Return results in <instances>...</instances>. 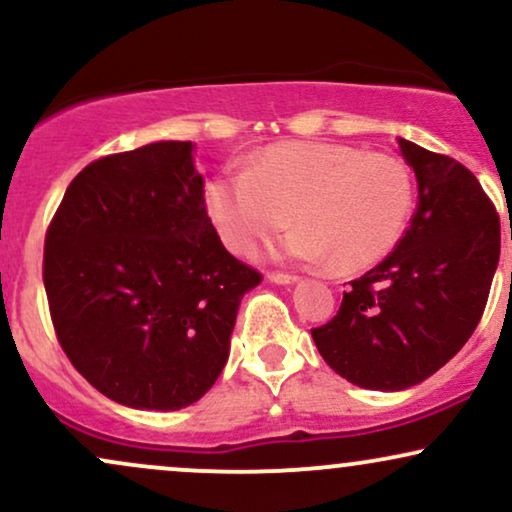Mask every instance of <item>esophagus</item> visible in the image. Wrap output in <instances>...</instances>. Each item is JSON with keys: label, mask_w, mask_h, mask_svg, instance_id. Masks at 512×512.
<instances>
[{"label": "esophagus", "mask_w": 512, "mask_h": 512, "mask_svg": "<svg viewBox=\"0 0 512 512\" xmlns=\"http://www.w3.org/2000/svg\"><path fill=\"white\" fill-rule=\"evenodd\" d=\"M269 281H274V284H296L298 276L286 272H269Z\"/></svg>", "instance_id": "1"}]
</instances>
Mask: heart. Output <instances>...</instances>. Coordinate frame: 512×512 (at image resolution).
I'll use <instances>...</instances> for the list:
<instances>
[{
    "mask_svg": "<svg viewBox=\"0 0 512 512\" xmlns=\"http://www.w3.org/2000/svg\"><path fill=\"white\" fill-rule=\"evenodd\" d=\"M204 202L223 245L236 255H252L293 214L301 228L286 236L281 255L361 272L402 238L414 209V178L392 154L286 142L264 149L245 173L209 180Z\"/></svg>",
    "mask_w": 512,
    "mask_h": 512,
    "instance_id": "heart-1",
    "label": "heart"
}]
</instances>
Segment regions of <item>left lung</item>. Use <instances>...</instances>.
<instances>
[{"mask_svg":"<svg viewBox=\"0 0 512 512\" xmlns=\"http://www.w3.org/2000/svg\"><path fill=\"white\" fill-rule=\"evenodd\" d=\"M419 204L397 248L344 291L315 327L334 373L366 390H407L443 368L477 330L501 255L496 207L469 168L397 139Z\"/></svg>","mask_w":512,"mask_h":512,"instance_id":"1","label":"left lung"}]
</instances>
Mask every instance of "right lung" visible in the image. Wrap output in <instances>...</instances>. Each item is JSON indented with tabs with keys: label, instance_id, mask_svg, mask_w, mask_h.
<instances>
[{
	"label": "right lung",
	"instance_id": "right-lung-1",
	"mask_svg": "<svg viewBox=\"0 0 512 512\" xmlns=\"http://www.w3.org/2000/svg\"><path fill=\"white\" fill-rule=\"evenodd\" d=\"M192 142L88 163L45 233L57 342L117 404L175 411L221 375L240 298L262 281L223 248Z\"/></svg>",
	"mask_w": 512,
	"mask_h": 512
}]
</instances>
